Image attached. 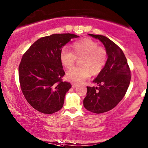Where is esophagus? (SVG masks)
I'll use <instances>...</instances> for the list:
<instances>
[{"label": "esophagus", "instance_id": "34e87169", "mask_svg": "<svg viewBox=\"0 0 148 148\" xmlns=\"http://www.w3.org/2000/svg\"><path fill=\"white\" fill-rule=\"evenodd\" d=\"M71 85H72V87L73 88H75V87H77V83H71Z\"/></svg>", "mask_w": 148, "mask_h": 148}]
</instances>
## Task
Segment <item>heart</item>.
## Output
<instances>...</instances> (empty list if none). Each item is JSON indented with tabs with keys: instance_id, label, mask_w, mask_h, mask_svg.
Masks as SVG:
<instances>
[{
	"instance_id": "b5f03b06",
	"label": "heart",
	"mask_w": 148,
	"mask_h": 148,
	"mask_svg": "<svg viewBox=\"0 0 148 148\" xmlns=\"http://www.w3.org/2000/svg\"><path fill=\"white\" fill-rule=\"evenodd\" d=\"M73 51L63 47L60 53V61L67 69L80 58V67L71 68L66 74L67 79L75 83H80L88 79L91 75L98 74L105 67L108 61V54L105 48L99 46L95 40L83 38L71 45Z\"/></svg>"
}]
</instances>
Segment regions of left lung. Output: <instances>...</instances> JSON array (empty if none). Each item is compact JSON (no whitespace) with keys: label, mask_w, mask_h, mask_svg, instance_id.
Wrapping results in <instances>:
<instances>
[{"label":"left lung","mask_w":148,"mask_h":148,"mask_svg":"<svg viewBox=\"0 0 148 148\" xmlns=\"http://www.w3.org/2000/svg\"><path fill=\"white\" fill-rule=\"evenodd\" d=\"M89 35L102 42L108 58L105 67L93 81L99 87H87L83 106L92 113H101L114 108L125 96L131 80V71L123 51L115 42L103 35Z\"/></svg>","instance_id":"1"}]
</instances>
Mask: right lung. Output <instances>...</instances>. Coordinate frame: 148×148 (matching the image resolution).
<instances>
[{"instance_id":"right-lung-1","label":"right lung","mask_w":148,"mask_h":148,"mask_svg":"<svg viewBox=\"0 0 148 148\" xmlns=\"http://www.w3.org/2000/svg\"><path fill=\"white\" fill-rule=\"evenodd\" d=\"M78 37L63 33L42 37L23 55L18 67L21 88L27 102L39 112L52 114L63 108L71 85L62 79L65 73L60 53L72 38Z\"/></svg>"}]
</instances>
